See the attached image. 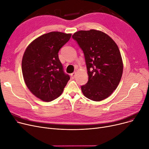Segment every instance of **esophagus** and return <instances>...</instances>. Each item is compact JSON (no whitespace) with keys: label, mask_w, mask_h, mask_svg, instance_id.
<instances>
[{"label":"esophagus","mask_w":149,"mask_h":149,"mask_svg":"<svg viewBox=\"0 0 149 149\" xmlns=\"http://www.w3.org/2000/svg\"><path fill=\"white\" fill-rule=\"evenodd\" d=\"M76 75V72H74V73H72V74H71V77H72V79H74V78L75 77Z\"/></svg>","instance_id":"34e87169"}]
</instances>
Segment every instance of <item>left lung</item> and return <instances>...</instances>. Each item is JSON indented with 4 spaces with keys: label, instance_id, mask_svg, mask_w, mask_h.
<instances>
[{
    "label": "left lung",
    "instance_id": "8db88e82",
    "mask_svg": "<svg viewBox=\"0 0 149 149\" xmlns=\"http://www.w3.org/2000/svg\"><path fill=\"white\" fill-rule=\"evenodd\" d=\"M72 37L84 52L88 81L81 86L83 94L91 100L107 99L120 82L123 63L116 42L104 32L95 29L79 31Z\"/></svg>",
    "mask_w": 149,
    "mask_h": 149
}]
</instances>
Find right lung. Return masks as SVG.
<instances>
[{
    "label": "right lung",
    "mask_w": 149,
    "mask_h": 149,
    "mask_svg": "<svg viewBox=\"0 0 149 149\" xmlns=\"http://www.w3.org/2000/svg\"><path fill=\"white\" fill-rule=\"evenodd\" d=\"M72 33L50 32L32 41L22 61L24 82L29 91L45 102H51L63 93L70 80L58 58V52Z\"/></svg>",
    "instance_id": "add662e5"
}]
</instances>
